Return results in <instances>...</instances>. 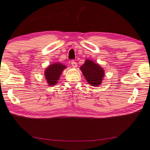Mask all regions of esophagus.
Masks as SVG:
<instances>
[{"mask_svg":"<svg viewBox=\"0 0 150 150\" xmlns=\"http://www.w3.org/2000/svg\"><path fill=\"white\" fill-rule=\"evenodd\" d=\"M71 66H72L73 67H74V68H75V67H77V63H76L74 60H72L71 61Z\"/></svg>","mask_w":150,"mask_h":150,"instance_id":"esophagus-1","label":"esophagus"}]
</instances>
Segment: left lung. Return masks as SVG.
Returning a JSON list of instances; mask_svg holds the SVG:
<instances>
[{
  "label": "left lung",
  "mask_w": 150,
  "mask_h": 150,
  "mask_svg": "<svg viewBox=\"0 0 150 150\" xmlns=\"http://www.w3.org/2000/svg\"><path fill=\"white\" fill-rule=\"evenodd\" d=\"M88 83L92 86H98L102 83L105 76V70L98 64L87 59L80 67Z\"/></svg>",
  "instance_id": "1"
}]
</instances>
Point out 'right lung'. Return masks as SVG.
I'll return each mask as SVG.
<instances>
[{
  "instance_id": "add662e5",
  "label": "right lung",
  "mask_w": 150,
  "mask_h": 150,
  "mask_svg": "<svg viewBox=\"0 0 150 150\" xmlns=\"http://www.w3.org/2000/svg\"><path fill=\"white\" fill-rule=\"evenodd\" d=\"M66 68V66L58 62L52 64L47 67L44 75L49 86H52L57 84L64 69Z\"/></svg>"
}]
</instances>
